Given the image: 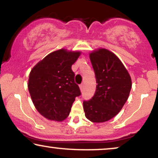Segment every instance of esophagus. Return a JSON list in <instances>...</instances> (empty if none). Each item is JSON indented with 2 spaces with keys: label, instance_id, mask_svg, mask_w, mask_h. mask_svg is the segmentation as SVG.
I'll use <instances>...</instances> for the list:
<instances>
[{
  "label": "esophagus",
  "instance_id": "obj_1",
  "mask_svg": "<svg viewBox=\"0 0 158 158\" xmlns=\"http://www.w3.org/2000/svg\"><path fill=\"white\" fill-rule=\"evenodd\" d=\"M80 89H81V91H83V89H84V84L83 83H82L80 85Z\"/></svg>",
  "mask_w": 158,
  "mask_h": 158
}]
</instances>
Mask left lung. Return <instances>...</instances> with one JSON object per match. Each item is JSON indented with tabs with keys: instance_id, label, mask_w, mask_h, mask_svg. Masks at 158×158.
<instances>
[{
	"instance_id": "8db88e82",
	"label": "left lung",
	"mask_w": 158,
	"mask_h": 158,
	"mask_svg": "<svg viewBox=\"0 0 158 158\" xmlns=\"http://www.w3.org/2000/svg\"><path fill=\"white\" fill-rule=\"evenodd\" d=\"M90 59L97 85L92 98L83 101V109L92 122H105L118 114L128 99L131 77L117 56L108 49L94 51Z\"/></svg>"
}]
</instances>
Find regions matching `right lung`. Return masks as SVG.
I'll list each match as a JSON object with an SVG mask.
<instances>
[{
	"mask_svg": "<svg viewBox=\"0 0 158 158\" xmlns=\"http://www.w3.org/2000/svg\"><path fill=\"white\" fill-rule=\"evenodd\" d=\"M80 52L61 49L47 55L32 68L28 88L34 106L47 119L62 122L81 94L71 67Z\"/></svg>",
	"mask_w": 158,
	"mask_h": 158,
	"instance_id": "right-lung-1",
	"label": "right lung"
}]
</instances>
